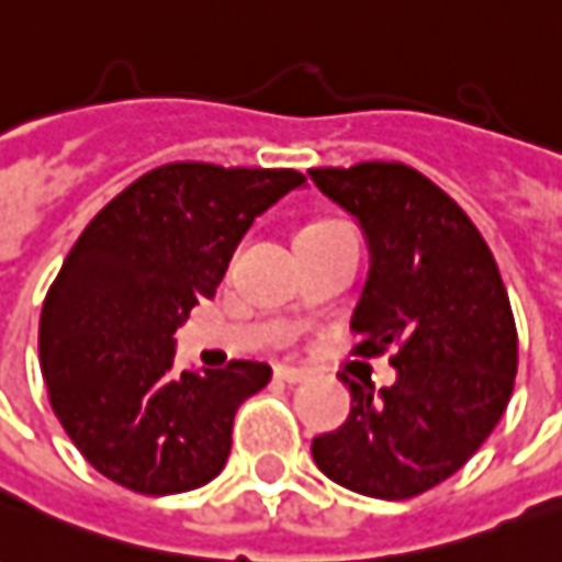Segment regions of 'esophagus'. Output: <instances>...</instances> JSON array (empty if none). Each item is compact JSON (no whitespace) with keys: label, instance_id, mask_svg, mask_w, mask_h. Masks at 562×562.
<instances>
[{"label":"esophagus","instance_id":"1","mask_svg":"<svg viewBox=\"0 0 562 562\" xmlns=\"http://www.w3.org/2000/svg\"><path fill=\"white\" fill-rule=\"evenodd\" d=\"M274 376L281 379V382L296 385V382H305V379H308V370H303V367H288V363H278V367H274Z\"/></svg>","mask_w":562,"mask_h":562}]
</instances>
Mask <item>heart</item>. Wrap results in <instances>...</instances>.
I'll return each instance as SVG.
<instances>
[{
	"label": "heart",
	"instance_id": "heart-1",
	"mask_svg": "<svg viewBox=\"0 0 562 562\" xmlns=\"http://www.w3.org/2000/svg\"><path fill=\"white\" fill-rule=\"evenodd\" d=\"M312 229H321V226H312Z\"/></svg>",
	"mask_w": 562,
	"mask_h": 562
}]
</instances>
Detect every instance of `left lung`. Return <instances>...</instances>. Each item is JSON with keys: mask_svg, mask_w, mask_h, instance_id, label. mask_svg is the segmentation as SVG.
I'll list each match as a JSON object with an SVG mask.
<instances>
[{"mask_svg": "<svg viewBox=\"0 0 562 562\" xmlns=\"http://www.w3.org/2000/svg\"><path fill=\"white\" fill-rule=\"evenodd\" d=\"M363 235L370 269L351 333L394 351L389 389L346 382L348 419L312 440L333 483L413 498L447 481L493 435L514 392L517 327L490 247L456 201L394 161L308 170Z\"/></svg>", "mask_w": 562, "mask_h": 562, "instance_id": "obj_1", "label": "left lung"}]
</instances>
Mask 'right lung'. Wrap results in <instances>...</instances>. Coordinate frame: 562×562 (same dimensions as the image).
Instances as JSON below:
<instances>
[{"label": "right lung", "instance_id": "1", "mask_svg": "<svg viewBox=\"0 0 562 562\" xmlns=\"http://www.w3.org/2000/svg\"><path fill=\"white\" fill-rule=\"evenodd\" d=\"M303 183L284 168L177 161L134 180L72 244L42 305L38 361L54 416L103 477L173 495L223 471L235 409L272 367L177 373V330L254 220Z\"/></svg>", "mask_w": 562, "mask_h": 562}]
</instances>
